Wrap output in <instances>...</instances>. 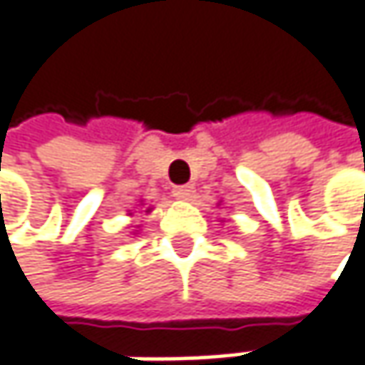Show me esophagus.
I'll use <instances>...</instances> for the list:
<instances>
[{"label": "esophagus", "mask_w": 365, "mask_h": 365, "mask_svg": "<svg viewBox=\"0 0 365 365\" xmlns=\"http://www.w3.org/2000/svg\"><path fill=\"white\" fill-rule=\"evenodd\" d=\"M173 196L180 198V200H190L194 196V185H175Z\"/></svg>", "instance_id": "1"}]
</instances>
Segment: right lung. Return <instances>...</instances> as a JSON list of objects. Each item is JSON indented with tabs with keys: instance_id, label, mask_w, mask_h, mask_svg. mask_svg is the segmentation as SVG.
Here are the masks:
<instances>
[{
	"instance_id": "obj_1",
	"label": "right lung",
	"mask_w": 365,
	"mask_h": 365,
	"mask_svg": "<svg viewBox=\"0 0 365 365\" xmlns=\"http://www.w3.org/2000/svg\"><path fill=\"white\" fill-rule=\"evenodd\" d=\"M148 210H150V208H146V212H148Z\"/></svg>"
}]
</instances>
